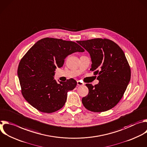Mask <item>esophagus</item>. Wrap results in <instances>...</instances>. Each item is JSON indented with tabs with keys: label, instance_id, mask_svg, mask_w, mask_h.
Listing matches in <instances>:
<instances>
[{
	"label": "esophagus",
	"instance_id": "34e87169",
	"mask_svg": "<svg viewBox=\"0 0 147 147\" xmlns=\"http://www.w3.org/2000/svg\"><path fill=\"white\" fill-rule=\"evenodd\" d=\"M77 85H82L84 84L83 82H81L80 81H77Z\"/></svg>",
	"mask_w": 147,
	"mask_h": 147
}]
</instances>
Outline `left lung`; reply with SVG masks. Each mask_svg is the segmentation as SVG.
<instances>
[{
	"label": "left lung",
	"instance_id": "1",
	"mask_svg": "<svg viewBox=\"0 0 147 147\" xmlns=\"http://www.w3.org/2000/svg\"><path fill=\"white\" fill-rule=\"evenodd\" d=\"M90 54V70L97 75L98 84H86L89 93L82 103L88 110L100 113L115 107L122 99L130 80L131 70L120 47L107 38L77 41Z\"/></svg>",
	"mask_w": 147,
	"mask_h": 147
}]
</instances>
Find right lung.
<instances>
[{
  "mask_svg": "<svg viewBox=\"0 0 147 147\" xmlns=\"http://www.w3.org/2000/svg\"><path fill=\"white\" fill-rule=\"evenodd\" d=\"M85 50L77 43L46 37L34 44L21 59L17 70L24 99L34 108L45 113L62 109L67 92L77 82L73 78L58 83L54 80L57 67L63 66L69 55Z\"/></svg>",
  "mask_w": 147,
  "mask_h": 147,
  "instance_id": "right-lung-1",
  "label": "right lung"
}]
</instances>
